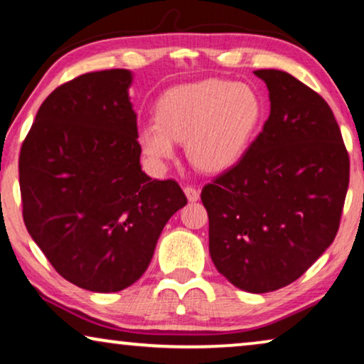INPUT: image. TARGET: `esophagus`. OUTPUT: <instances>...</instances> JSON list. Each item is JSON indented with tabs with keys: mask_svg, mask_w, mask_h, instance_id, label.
<instances>
[{
	"mask_svg": "<svg viewBox=\"0 0 364 364\" xmlns=\"http://www.w3.org/2000/svg\"><path fill=\"white\" fill-rule=\"evenodd\" d=\"M183 192H186L188 202H197L198 197H200V193H198L196 187H186L183 188Z\"/></svg>",
	"mask_w": 364,
	"mask_h": 364,
	"instance_id": "esophagus-1",
	"label": "esophagus"
}]
</instances>
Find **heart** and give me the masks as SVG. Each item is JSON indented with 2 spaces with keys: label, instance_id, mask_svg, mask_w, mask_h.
I'll return each mask as SVG.
<instances>
[{
  "label": "heart",
  "instance_id": "heart-1",
  "mask_svg": "<svg viewBox=\"0 0 364 364\" xmlns=\"http://www.w3.org/2000/svg\"><path fill=\"white\" fill-rule=\"evenodd\" d=\"M263 119V101L245 82L205 79L181 84L161 96L156 121L142 124V154L162 166L176 156V141L203 172H222L248 151Z\"/></svg>",
  "mask_w": 364,
  "mask_h": 364
}]
</instances>
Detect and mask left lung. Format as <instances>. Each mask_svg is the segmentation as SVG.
Masks as SVG:
<instances>
[{"instance_id": "1", "label": "left lung", "mask_w": 364, "mask_h": 364, "mask_svg": "<svg viewBox=\"0 0 364 364\" xmlns=\"http://www.w3.org/2000/svg\"><path fill=\"white\" fill-rule=\"evenodd\" d=\"M270 116L235 166L202 188L208 250L232 285L267 293L300 278L335 240L350 157L330 106L278 69H258Z\"/></svg>"}]
</instances>
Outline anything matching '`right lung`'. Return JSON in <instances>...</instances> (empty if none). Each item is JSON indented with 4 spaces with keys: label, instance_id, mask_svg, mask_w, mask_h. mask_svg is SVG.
Instances as JSON below:
<instances>
[{
    "label": "right lung",
    "instance_id": "add662e5",
    "mask_svg": "<svg viewBox=\"0 0 364 364\" xmlns=\"http://www.w3.org/2000/svg\"><path fill=\"white\" fill-rule=\"evenodd\" d=\"M131 84V71L109 69L54 89L19 154L29 235L59 275L89 291L136 283L187 203L176 181L142 172Z\"/></svg>",
    "mask_w": 364,
    "mask_h": 364
}]
</instances>
